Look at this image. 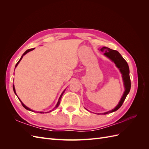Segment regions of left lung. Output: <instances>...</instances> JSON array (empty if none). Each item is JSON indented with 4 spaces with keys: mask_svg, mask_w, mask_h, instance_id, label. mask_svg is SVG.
Listing matches in <instances>:
<instances>
[{
    "mask_svg": "<svg viewBox=\"0 0 149 149\" xmlns=\"http://www.w3.org/2000/svg\"><path fill=\"white\" fill-rule=\"evenodd\" d=\"M100 51L104 53V55L110 59L112 62H114L116 67L119 70L120 73L122 74V78H123V81L124 83V86L125 91L122 96L120 101L119 102L118 104L116 106L115 108L111 111H109L106 112L102 113V114H107L109 113H111L112 112L116 111L121 107L123 104L125 100L126 96L129 94L131 84H130V79L129 76V68L128 66L127 63L124 59L123 57L121 56L120 54L116 50H113V49H110L106 47H103L100 49ZM98 114H100L97 113Z\"/></svg>",
    "mask_w": 149,
    "mask_h": 149,
    "instance_id": "left-lung-1",
    "label": "left lung"
}]
</instances>
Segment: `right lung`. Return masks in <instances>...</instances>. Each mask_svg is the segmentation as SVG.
Instances as JSON below:
<instances>
[{"label": "right lung", "instance_id": "obj_1", "mask_svg": "<svg viewBox=\"0 0 149 149\" xmlns=\"http://www.w3.org/2000/svg\"><path fill=\"white\" fill-rule=\"evenodd\" d=\"M33 49H34V48H31V49H27V50H26V51H25V52H24V53L23 54V55H22V56H21V58H20V59L19 60V61H18L17 62V63L16 64V65H15V68L17 66V65H19V63H20V61H21V60L22 59V58H23V56L25 55H26V53H29V52H30V51H32V50H33ZM13 91H14V93H15V94H16V95H17V94H16V91H15V86H14V85H13ZM65 89L64 90V91H63L62 92V93H61V95H60V97H59V100H58V102H57V104H56V106L55 107H54L53 108V109H52V110H51V111H49V112H51V111H53V110H55V109H56V108L58 107V106H59L60 105V101H61V97H62V96H63V93H65ZM18 97V96H17ZM18 98H19V100H20V101L21 102V103H22V106H23V107H24V108H25V109H26V110H29V111H33V112H34V111H33L32 109H30V108L29 107H28L27 106H26L25 104H24L23 103V102H22V101H21V100H20V99H19V97H18ZM40 112V113H44V112Z\"/></svg>", "mask_w": 149, "mask_h": 149}]
</instances>
